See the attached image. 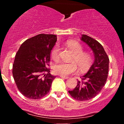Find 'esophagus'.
Segmentation results:
<instances>
[{
    "mask_svg": "<svg viewBox=\"0 0 124 124\" xmlns=\"http://www.w3.org/2000/svg\"><path fill=\"white\" fill-rule=\"evenodd\" d=\"M61 78H63V79H67L69 78V77H67V76H60Z\"/></svg>",
    "mask_w": 124,
    "mask_h": 124,
    "instance_id": "34e87169",
    "label": "esophagus"
}]
</instances>
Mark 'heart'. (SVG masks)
<instances>
[{
    "label": "heart",
    "mask_w": 124,
    "mask_h": 124,
    "mask_svg": "<svg viewBox=\"0 0 124 124\" xmlns=\"http://www.w3.org/2000/svg\"><path fill=\"white\" fill-rule=\"evenodd\" d=\"M65 44L73 52L71 61L69 63L63 62H59L54 66V71L57 75L67 76L74 73L78 70V65L80 70H84L88 69L92 65L93 59L89 54L83 52V47L80 43L76 41L69 39L65 42ZM60 49L58 46H55L51 52V56L54 60H58L59 58Z\"/></svg>",
    "instance_id": "heart-1"
}]
</instances>
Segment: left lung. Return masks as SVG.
<instances>
[{
  "instance_id": "1",
  "label": "left lung",
  "mask_w": 124,
  "mask_h": 124,
  "mask_svg": "<svg viewBox=\"0 0 124 124\" xmlns=\"http://www.w3.org/2000/svg\"><path fill=\"white\" fill-rule=\"evenodd\" d=\"M81 40L92 49L94 61L87 73L81 77L82 80L69 93L78 101H86L93 99L101 92L106 83L108 73L109 58L101 45L93 38L82 35Z\"/></svg>"
}]
</instances>
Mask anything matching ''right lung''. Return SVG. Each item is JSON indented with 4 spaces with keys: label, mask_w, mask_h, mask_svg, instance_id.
I'll list each match as a JSON object with an SVG mask.
<instances>
[{
    "label": "right lung",
    "mask_w": 124,
    "mask_h": 124,
    "mask_svg": "<svg viewBox=\"0 0 124 124\" xmlns=\"http://www.w3.org/2000/svg\"><path fill=\"white\" fill-rule=\"evenodd\" d=\"M56 35L40 34L27 39L20 47L13 65L18 90L30 99H39L49 93L55 76L48 68Z\"/></svg>",
    "instance_id": "obj_1"
}]
</instances>
